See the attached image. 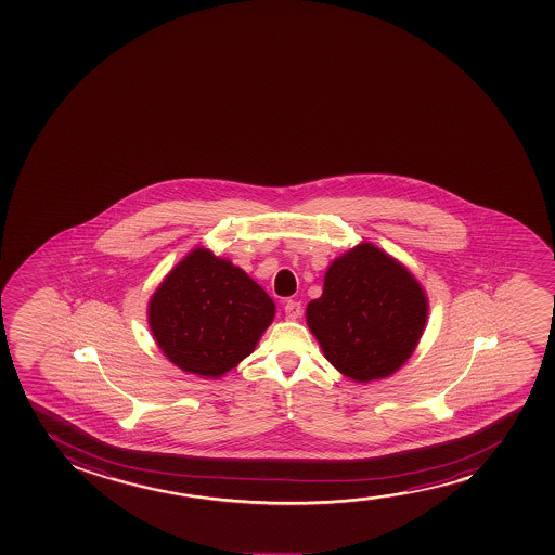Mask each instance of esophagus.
<instances>
[{
	"mask_svg": "<svg viewBox=\"0 0 555 555\" xmlns=\"http://www.w3.org/2000/svg\"><path fill=\"white\" fill-rule=\"evenodd\" d=\"M284 312H286V319L288 320H297L301 317V304L299 301H294V299H288L286 304H284Z\"/></svg>",
	"mask_w": 555,
	"mask_h": 555,
	"instance_id": "obj_1",
	"label": "esophagus"
}]
</instances>
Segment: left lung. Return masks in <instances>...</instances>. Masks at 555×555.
I'll return each mask as SVG.
<instances>
[{
    "mask_svg": "<svg viewBox=\"0 0 555 555\" xmlns=\"http://www.w3.org/2000/svg\"><path fill=\"white\" fill-rule=\"evenodd\" d=\"M307 326L327 362L354 383L385 379L417 349L428 297L410 269L372 243L335 258Z\"/></svg>",
    "mask_w": 555,
    "mask_h": 555,
    "instance_id": "1",
    "label": "left lung"
}]
</instances>
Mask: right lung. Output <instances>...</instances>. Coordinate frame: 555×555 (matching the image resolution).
<instances>
[{"mask_svg":"<svg viewBox=\"0 0 555 555\" xmlns=\"http://www.w3.org/2000/svg\"><path fill=\"white\" fill-rule=\"evenodd\" d=\"M276 305L258 282L208 248H193L147 304L160 352L182 372L220 379L256 349Z\"/></svg>","mask_w":555,"mask_h":555,"instance_id":"add662e5","label":"right lung"}]
</instances>
